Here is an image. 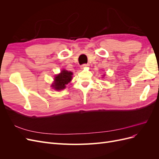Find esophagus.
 I'll list each match as a JSON object with an SVG mask.
<instances>
[{
  "label": "esophagus",
  "mask_w": 159,
  "mask_h": 159,
  "mask_svg": "<svg viewBox=\"0 0 159 159\" xmlns=\"http://www.w3.org/2000/svg\"><path fill=\"white\" fill-rule=\"evenodd\" d=\"M88 66H89L88 64H83V65L81 66V68L83 69V68H86V67H88Z\"/></svg>",
  "instance_id": "esophagus-1"
}]
</instances>
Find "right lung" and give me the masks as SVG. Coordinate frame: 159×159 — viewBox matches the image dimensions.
Listing matches in <instances>:
<instances>
[{
    "label": "right lung",
    "mask_w": 159,
    "mask_h": 159,
    "mask_svg": "<svg viewBox=\"0 0 159 159\" xmlns=\"http://www.w3.org/2000/svg\"><path fill=\"white\" fill-rule=\"evenodd\" d=\"M73 73L71 71H68L66 70H63L61 73L55 76L54 81L51 85V87L56 90L60 91L65 89L66 85L70 83L72 79Z\"/></svg>",
    "instance_id": "add662e5"
}]
</instances>
